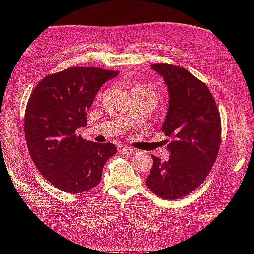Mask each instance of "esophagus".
<instances>
[{
    "label": "esophagus",
    "instance_id": "34e87169",
    "mask_svg": "<svg viewBox=\"0 0 254 254\" xmlns=\"http://www.w3.org/2000/svg\"><path fill=\"white\" fill-rule=\"evenodd\" d=\"M118 149H119V151H120V152H129V153H132V152L134 151V149H133V148H131V147H128V146H126V145H122V144L118 145Z\"/></svg>",
    "mask_w": 254,
    "mask_h": 254
}]
</instances>
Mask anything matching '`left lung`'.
Returning <instances> with one entry per match:
<instances>
[{
  "instance_id": "8db88e82",
  "label": "left lung",
  "mask_w": 254,
  "mask_h": 254,
  "mask_svg": "<svg viewBox=\"0 0 254 254\" xmlns=\"http://www.w3.org/2000/svg\"><path fill=\"white\" fill-rule=\"evenodd\" d=\"M151 68L167 87L162 131L172 141L167 144L168 160L151 155L146 184L159 197L172 200L191 193L209 175L219 151L220 115L209 89L186 68L168 64Z\"/></svg>"
}]
</instances>
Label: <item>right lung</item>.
<instances>
[{
    "label": "right lung",
    "mask_w": 254,
    "mask_h": 254,
    "mask_svg": "<svg viewBox=\"0 0 254 254\" xmlns=\"http://www.w3.org/2000/svg\"><path fill=\"white\" fill-rule=\"evenodd\" d=\"M119 74L99 67H70L44 77L27 102L24 131L34 164L54 187L79 194L101 182L105 163L117 152L75 134L103 84Z\"/></svg>",
    "instance_id": "add662e5"
}]
</instances>
